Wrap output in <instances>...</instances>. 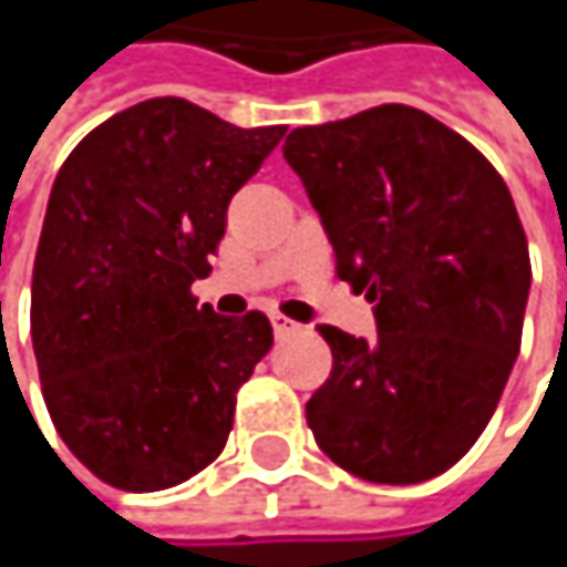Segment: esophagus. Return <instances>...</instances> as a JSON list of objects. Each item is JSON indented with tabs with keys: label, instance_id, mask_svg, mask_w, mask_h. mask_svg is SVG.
<instances>
[{
	"label": "esophagus",
	"instance_id": "esophagus-1",
	"mask_svg": "<svg viewBox=\"0 0 567 567\" xmlns=\"http://www.w3.org/2000/svg\"><path fill=\"white\" fill-rule=\"evenodd\" d=\"M272 331H276V338H291V334L301 331V324L291 321V318H285V315H272Z\"/></svg>",
	"mask_w": 567,
	"mask_h": 567
}]
</instances>
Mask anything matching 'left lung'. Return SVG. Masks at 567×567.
<instances>
[{
	"label": "left lung",
	"mask_w": 567,
	"mask_h": 567,
	"mask_svg": "<svg viewBox=\"0 0 567 567\" xmlns=\"http://www.w3.org/2000/svg\"><path fill=\"white\" fill-rule=\"evenodd\" d=\"M282 154L378 321L371 341L318 324L334 368L308 426L351 476L433 480L480 440L518 358L532 266L509 186L406 104L295 127Z\"/></svg>",
	"instance_id": "left-lung-1"
}]
</instances>
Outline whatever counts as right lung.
I'll return each instance as SVG.
<instances>
[{"label": "right lung", "instance_id": "right-lung-1", "mask_svg": "<svg viewBox=\"0 0 567 567\" xmlns=\"http://www.w3.org/2000/svg\"><path fill=\"white\" fill-rule=\"evenodd\" d=\"M285 127L183 97L94 127L58 171L32 272V348L58 436L104 483L157 493L206 470L272 348L262 311L196 308L239 186Z\"/></svg>", "mask_w": 567, "mask_h": 567}]
</instances>
